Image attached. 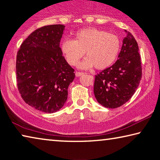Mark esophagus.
<instances>
[{"label": "esophagus", "instance_id": "obj_1", "mask_svg": "<svg viewBox=\"0 0 160 160\" xmlns=\"http://www.w3.org/2000/svg\"><path fill=\"white\" fill-rule=\"evenodd\" d=\"M83 74H84L83 72H78V71L75 72V75H76L77 77H80L82 75H83Z\"/></svg>", "mask_w": 160, "mask_h": 160}]
</instances>
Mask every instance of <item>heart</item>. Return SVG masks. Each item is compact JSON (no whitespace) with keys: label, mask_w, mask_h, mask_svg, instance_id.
Here are the masks:
<instances>
[{"label":"heart","mask_w":160,"mask_h":160,"mask_svg":"<svg viewBox=\"0 0 160 160\" xmlns=\"http://www.w3.org/2000/svg\"><path fill=\"white\" fill-rule=\"evenodd\" d=\"M61 50L68 63L74 66L85 55L88 56L78 64L82 69L95 66L105 69L114 63L120 50L117 35L97 28H87L77 32L74 39H65Z\"/></svg>","instance_id":"obj_1"}]
</instances>
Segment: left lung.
<instances>
[{
  "label": "left lung",
  "mask_w": 160,
  "mask_h": 160,
  "mask_svg": "<svg viewBox=\"0 0 160 160\" xmlns=\"http://www.w3.org/2000/svg\"><path fill=\"white\" fill-rule=\"evenodd\" d=\"M126 37L118 60L112 66L95 75L94 94L103 107L115 109L122 106L133 95L142 78L138 46L131 32Z\"/></svg>",
  "instance_id": "1"
}]
</instances>
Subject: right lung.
Wrapping results in <instances>:
<instances>
[{
    "label": "right lung",
    "instance_id": "right-lung-1",
    "mask_svg": "<svg viewBox=\"0 0 160 160\" xmlns=\"http://www.w3.org/2000/svg\"><path fill=\"white\" fill-rule=\"evenodd\" d=\"M63 25L37 29L21 44L16 60L18 90L27 104L44 113L61 109L75 75L60 48Z\"/></svg>",
    "mask_w": 160,
    "mask_h": 160
}]
</instances>
